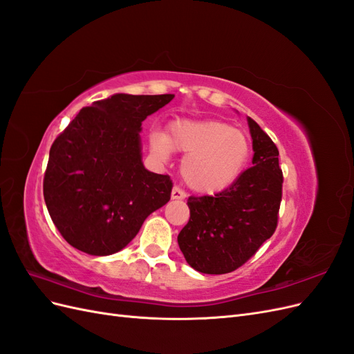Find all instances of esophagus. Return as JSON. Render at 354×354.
<instances>
[{
    "label": "esophagus",
    "instance_id": "obj_1",
    "mask_svg": "<svg viewBox=\"0 0 354 354\" xmlns=\"http://www.w3.org/2000/svg\"><path fill=\"white\" fill-rule=\"evenodd\" d=\"M171 198L176 199V201L185 199V198H186V192H185V190H181L178 186H176V187L173 189V192H171Z\"/></svg>",
    "mask_w": 354,
    "mask_h": 354
}]
</instances>
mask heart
<instances>
[{"label":"heart","instance_id":"b5f03b06","mask_svg":"<svg viewBox=\"0 0 354 354\" xmlns=\"http://www.w3.org/2000/svg\"><path fill=\"white\" fill-rule=\"evenodd\" d=\"M151 146L162 159L169 158L171 151L185 153L181 177L202 195L221 194L232 187L251 158L250 138L218 121H174L165 134H152Z\"/></svg>","mask_w":354,"mask_h":354}]
</instances>
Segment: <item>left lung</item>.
Here are the masks:
<instances>
[{
  "label": "left lung",
  "instance_id": "8db88e82",
  "mask_svg": "<svg viewBox=\"0 0 354 354\" xmlns=\"http://www.w3.org/2000/svg\"><path fill=\"white\" fill-rule=\"evenodd\" d=\"M252 167L227 190L190 196V218L178 233V246L195 270L224 274L236 270L270 239L277 226L283 176L279 151L248 116Z\"/></svg>",
  "mask_w": 354,
  "mask_h": 354
}]
</instances>
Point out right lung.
<instances>
[{
    "instance_id": "obj_1",
    "label": "right lung",
    "mask_w": 354,
    "mask_h": 354,
    "mask_svg": "<svg viewBox=\"0 0 354 354\" xmlns=\"http://www.w3.org/2000/svg\"><path fill=\"white\" fill-rule=\"evenodd\" d=\"M174 94L118 93L82 108L51 145L44 174L50 217L65 241L90 255L130 243L171 198L169 176L142 162V122Z\"/></svg>"
}]
</instances>
